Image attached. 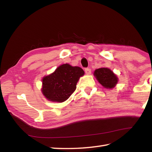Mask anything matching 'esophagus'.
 <instances>
[{"label":"esophagus","mask_w":152,"mask_h":152,"mask_svg":"<svg viewBox=\"0 0 152 152\" xmlns=\"http://www.w3.org/2000/svg\"><path fill=\"white\" fill-rule=\"evenodd\" d=\"M85 73L86 74H88V75H89V74H91V70L90 68H86L85 69Z\"/></svg>","instance_id":"obj_1"}]
</instances>
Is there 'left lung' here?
Listing matches in <instances>:
<instances>
[{"instance_id": "8db88e82", "label": "left lung", "mask_w": 152, "mask_h": 152, "mask_svg": "<svg viewBox=\"0 0 152 152\" xmlns=\"http://www.w3.org/2000/svg\"><path fill=\"white\" fill-rule=\"evenodd\" d=\"M94 76L98 82L105 88L112 89L116 86L118 78L114 72L107 68L96 69L94 72Z\"/></svg>"}]
</instances>
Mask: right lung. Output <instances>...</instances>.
Returning a JSON list of instances; mask_svg holds the SVG:
<instances>
[{"label": "right lung", "mask_w": 152, "mask_h": 152, "mask_svg": "<svg viewBox=\"0 0 152 152\" xmlns=\"http://www.w3.org/2000/svg\"><path fill=\"white\" fill-rule=\"evenodd\" d=\"M84 72L78 66L64 64L42 79V92L48 101L63 102L75 91L79 78Z\"/></svg>", "instance_id": "right-lung-1"}]
</instances>
